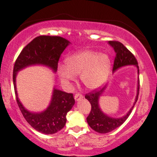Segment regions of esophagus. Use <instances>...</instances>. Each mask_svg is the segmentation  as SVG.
Masks as SVG:
<instances>
[{
	"label": "esophagus",
	"mask_w": 157,
	"mask_h": 157,
	"mask_svg": "<svg viewBox=\"0 0 157 157\" xmlns=\"http://www.w3.org/2000/svg\"><path fill=\"white\" fill-rule=\"evenodd\" d=\"M82 98V95L81 94L77 93L75 95V99L76 101H79V100H80Z\"/></svg>",
	"instance_id": "1"
}]
</instances>
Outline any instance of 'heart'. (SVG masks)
I'll return each instance as SVG.
<instances>
[{"label":"heart","mask_w":157,"mask_h":157,"mask_svg":"<svg viewBox=\"0 0 157 157\" xmlns=\"http://www.w3.org/2000/svg\"><path fill=\"white\" fill-rule=\"evenodd\" d=\"M65 63L66 66L60 65L57 68L61 80L68 83L74 80L75 76L80 75L82 83L90 90L102 86L111 72V63L109 56L92 50L77 52L68 57Z\"/></svg>","instance_id":"1"}]
</instances>
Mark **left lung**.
I'll use <instances>...</instances> for the list:
<instances>
[{
  "mask_svg": "<svg viewBox=\"0 0 157 157\" xmlns=\"http://www.w3.org/2000/svg\"><path fill=\"white\" fill-rule=\"evenodd\" d=\"M108 44L113 48L115 54H116L114 63H113V72L114 73L115 71H117L120 68L124 67V66H134L137 68V88H136V96L135 97V101L133 104V106L126 113V114L118 118L111 117L109 116L104 113L100 107L99 100H100V97L102 96V94L104 93L107 86L103 87L100 91H95L94 90L92 92L87 94L85 96L86 100H89L91 105V112H90L88 117L86 118L88 124L94 131L100 133V134H106V133L111 132V131L116 129L117 128L120 127L122 124H123V122L127 120V118L130 115L133 108L137 101L139 89H140V81H139L140 70H139L136 59L135 58L133 54L120 42L109 41Z\"/></svg>",
  "mask_w": 157,
  "mask_h": 157,
  "instance_id": "8db88e82",
  "label": "left lung"
}]
</instances>
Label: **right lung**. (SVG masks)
Returning a JSON list of instances; mask_svg holds the SVG:
<instances>
[{"label": "right lung", "mask_w": 157, "mask_h": 157, "mask_svg": "<svg viewBox=\"0 0 157 157\" xmlns=\"http://www.w3.org/2000/svg\"><path fill=\"white\" fill-rule=\"evenodd\" d=\"M71 43L58 36H39L23 48L16 60L13 69V83L16 100L23 116L36 131L45 134H53L66 125V114L72 109L75 100L72 94L57 89L54 86L49 105L41 112L27 110L20 100L16 87L17 72L31 66H43L57 71L61 54Z\"/></svg>", "instance_id": "right-lung-1"}]
</instances>
